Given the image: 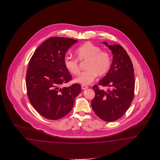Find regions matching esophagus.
I'll list each match as a JSON object with an SVG mask.
<instances>
[{
	"mask_svg": "<svg viewBox=\"0 0 160 160\" xmlns=\"http://www.w3.org/2000/svg\"><path fill=\"white\" fill-rule=\"evenodd\" d=\"M88 88V86H85V85H82V88L83 90H85V89H86V88Z\"/></svg>",
	"mask_w": 160,
	"mask_h": 160,
	"instance_id": "obj_1",
	"label": "esophagus"
}]
</instances>
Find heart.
<instances>
[{
	"mask_svg": "<svg viewBox=\"0 0 160 160\" xmlns=\"http://www.w3.org/2000/svg\"><path fill=\"white\" fill-rule=\"evenodd\" d=\"M77 58L65 56L63 63L65 68L72 75L79 73V61H85V68L74 81L82 85L90 84L96 78L97 75L102 76L106 74L111 66V57L106 51H101L98 46L90 42L79 46L75 51Z\"/></svg>",
	"mask_w": 160,
	"mask_h": 160,
	"instance_id": "b5f03b06",
	"label": "heart"
}]
</instances>
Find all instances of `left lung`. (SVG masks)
Masks as SVG:
<instances>
[{
  "mask_svg": "<svg viewBox=\"0 0 160 160\" xmlns=\"http://www.w3.org/2000/svg\"><path fill=\"white\" fill-rule=\"evenodd\" d=\"M103 43L112 50L113 57L109 72L99 81L98 85L109 88L105 91L98 85L92 86L95 94L92 106L99 118L112 122L125 114L134 98V68L129 56L121 46Z\"/></svg>",
  "mask_w": 160,
  "mask_h": 160,
  "instance_id": "1",
  "label": "left lung"
}]
</instances>
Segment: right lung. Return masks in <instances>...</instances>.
<instances>
[{
    "instance_id": "obj_1",
    "label": "right lung",
    "mask_w": 160,
    "mask_h": 160,
    "mask_svg": "<svg viewBox=\"0 0 160 160\" xmlns=\"http://www.w3.org/2000/svg\"><path fill=\"white\" fill-rule=\"evenodd\" d=\"M77 42L68 38H50L35 51L28 63L27 95L35 109L47 119L57 120L67 115L81 92L78 83L61 88L72 79L63 59L68 48Z\"/></svg>"
}]
</instances>
